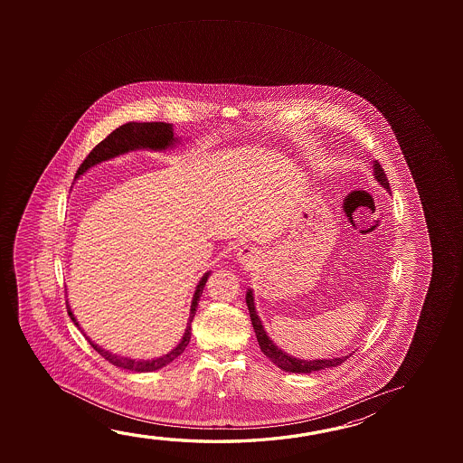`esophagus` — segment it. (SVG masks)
<instances>
[{"instance_id":"esophagus-1","label":"esophagus","mask_w":463,"mask_h":463,"mask_svg":"<svg viewBox=\"0 0 463 463\" xmlns=\"http://www.w3.org/2000/svg\"><path fill=\"white\" fill-rule=\"evenodd\" d=\"M237 261L243 266H251L255 261H257V255H255V251L251 250V249H247V247H243L237 253Z\"/></svg>"}]
</instances>
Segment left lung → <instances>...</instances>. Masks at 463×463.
I'll return each instance as SVG.
<instances>
[{"label": "left lung", "mask_w": 463, "mask_h": 463, "mask_svg": "<svg viewBox=\"0 0 463 463\" xmlns=\"http://www.w3.org/2000/svg\"><path fill=\"white\" fill-rule=\"evenodd\" d=\"M373 175L374 179L378 181L384 189L391 194V187H389V181H387L386 175H384V169L381 167L378 161H373ZM247 307L250 311L251 325L257 334V341L260 344V349L265 354L276 366H279L280 370L288 373H313L321 372V370H326V368H333L337 364H344L350 355L337 356V358H325V360H300L297 356L288 355L284 350H280L276 344H274L268 334H266L265 327L261 325V321L258 318L257 310H255V300H253V292L251 288H249L247 292Z\"/></svg>", "instance_id": "8db88e82"}]
</instances>
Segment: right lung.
Masks as SVG:
<instances>
[{
  "mask_svg": "<svg viewBox=\"0 0 463 463\" xmlns=\"http://www.w3.org/2000/svg\"><path fill=\"white\" fill-rule=\"evenodd\" d=\"M175 144H177V137H175L173 124H167V122H128V124H124L121 128L113 130L105 140H101V142L89 153V156L84 159V163L77 169L76 177L84 175L85 171H89V169L95 166V165H99L101 161L116 158V156L124 155V153L134 152V150H144V148L145 150H155V152H165V150L171 148ZM208 276H210V271L203 274V278L198 280V286L195 288V294H194L192 305H190L189 321H187V327H185L183 339H181V342H179L169 354L159 356V358H152V360H134V358L116 355V354H111V352H108V350L101 349L99 344H95V342L91 341L90 337L82 331V327L77 323L74 313L71 311L69 302H66V308H68L69 317L74 321V325L82 331L85 339L90 342L91 347L97 350L99 355L103 356L105 360H108L109 364H113L114 366H119L122 370H129V372H156L159 368H163V366H166V364H171L173 360H175L177 356L183 354L185 347L189 345L190 334H192L190 325H192V319H194L195 313H197L198 300H200L202 292H203V288H205Z\"/></svg>",
  "mask_w": 463,
  "mask_h": 463,
  "instance_id": "add662e5",
  "label": "right lung"
}]
</instances>
